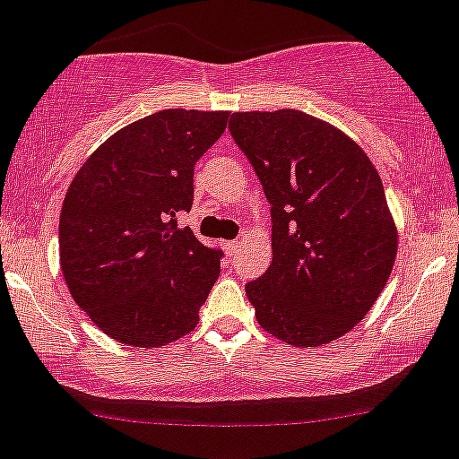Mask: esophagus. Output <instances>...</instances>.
Wrapping results in <instances>:
<instances>
[{
	"label": "esophagus",
	"instance_id": "1",
	"mask_svg": "<svg viewBox=\"0 0 459 459\" xmlns=\"http://www.w3.org/2000/svg\"><path fill=\"white\" fill-rule=\"evenodd\" d=\"M221 248L226 250V255H235V250L239 248L238 242H221Z\"/></svg>",
	"mask_w": 459,
	"mask_h": 459
}]
</instances>
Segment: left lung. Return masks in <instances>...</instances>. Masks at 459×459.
Returning a JSON list of instances; mask_svg holds the SVG:
<instances>
[{"label": "left lung", "mask_w": 459, "mask_h": 459, "mask_svg": "<svg viewBox=\"0 0 459 459\" xmlns=\"http://www.w3.org/2000/svg\"><path fill=\"white\" fill-rule=\"evenodd\" d=\"M229 127L273 206V262L246 283L257 323L306 350L341 339L371 310L398 255L374 162L299 109L235 112Z\"/></svg>", "instance_id": "1"}]
</instances>
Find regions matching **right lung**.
I'll use <instances>...</instances> for the list:
<instances>
[{"label":"right lung","mask_w":459,"mask_h":459,"mask_svg":"<svg viewBox=\"0 0 459 459\" xmlns=\"http://www.w3.org/2000/svg\"><path fill=\"white\" fill-rule=\"evenodd\" d=\"M229 112L160 109L112 134L76 171L59 220V262L72 299L99 330L162 347L195 330L220 277L176 215L193 204V167Z\"/></svg>","instance_id":"obj_1"}]
</instances>
